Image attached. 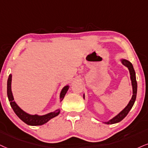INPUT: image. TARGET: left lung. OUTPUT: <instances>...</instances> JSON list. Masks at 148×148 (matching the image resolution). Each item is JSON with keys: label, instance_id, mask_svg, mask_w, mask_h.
I'll list each match as a JSON object with an SVG mask.
<instances>
[{"label": "left lung", "instance_id": "8db88e82", "mask_svg": "<svg viewBox=\"0 0 148 148\" xmlns=\"http://www.w3.org/2000/svg\"><path fill=\"white\" fill-rule=\"evenodd\" d=\"M120 62H121L122 64L124 65L125 66H126L127 68L128 69L129 73H130V75L131 84H132V96L126 106H125L119 113H118L116 116H114V117L108 120V121H100L101 122H102V123H105V124H114V123H119V122L122 121V120H123V119L127 116V114H128V112H130L131 108H132L133 105H134V102H135V100L136 98V92H137V82H136V73H135V71H134V67H133L132 63H131L130 61H128V60L125 59H123V58L120 59ZM84 99H85L84 94Z\"/></svg>", "mask_w": 148, "mask_h": 148}]
</instances>
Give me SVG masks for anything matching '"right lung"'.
<instances>
[{"label":"right lung","instance_id":"add662e5","mask_svg":"<svg viewBox=\"0 0 148 148\" xmlns=\"http://www.w3.org/2000/svg\"><path fill=\"white\" fill-rule=\"evenodd\" d=\"M12 75L10 74L9 75L8 79H7V97H8L9 101L12 106V109L14 110L16 114L19 117L23 122L29 125H42L45 123L48 122L49 120L51 119L56 117L58 116L60 112V108L56 109L53 112H51L47 113V114H43V115H39V114H31L29 113H27L25 111H24L23 109L20 108L16 102L15 101L13 95L12 91ZM69 88V86L66 85L64 86L60 93V103L62 101L64 96L66 94L67 91Z\"/></svg>","mask_w":148,"mask_h":148}]
</instances>
